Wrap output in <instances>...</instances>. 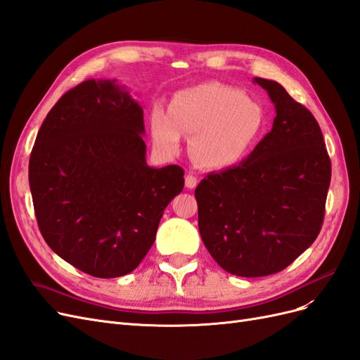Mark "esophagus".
Masks as SVG:
<instances>
[{"instance_id":"obj_1","label":"esophagus","mask_w":360,"mask_h":360,"mask_svg":"<svg viewBox=\"0 0 360 360\" xmlns=\"http://www.w3.org/2000/svg\"><path fill=\"white\" fill-rule=\"evenodd\" d=\"M184 183H186V188L188 189H193V188H197L198 179L195 177L192 172H189V174H186V177H184Z\"/></svg>"}]
</instances>
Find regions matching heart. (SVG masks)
Listing matches in <instances>:
<instances>
[{"label": "heart", "mask_w": 360, "mask_h": 360, "mask_svg": "<svg viewBox=\"0 0 360 360\" xmlns=\"http://www.w3.org/2000/svg\"><path fill=\"white\" fill-rule=\"evenodd\" d=\"M151 138L162 155L174 156L181 139L192 136L191 153L204 169L224 171L242 163L263 135L264 111L230 85L209 82L179 91L169 114H151Z\"/></svg>", "instance_id": "heart-1"}]
</instances>
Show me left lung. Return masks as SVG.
<instances>
[{
    "label": "left lung",
    "instance_id": "1",
    "mask_svg": "<svg viewBox=\"0 0 360 360\" xmlns=\"http://www.w3.org/2000/svg\"><path fill=\"white\" fill-rule=\"evenodd\" d=\"M274 102V127L242 163L195 189L198 228L228 274L258 278L284 270L317 238L332 176L321 129L276 81L254 78Z\"/></svg>",
    "mask_w": 360,
    "mask_h": 360
}]
</instances>
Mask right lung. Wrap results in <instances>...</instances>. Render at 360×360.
I'll return each instance as SVG.
<instances>
[{"instance_id":"1","label":"right lung","mask_w":360,"mask_h":360,"mask_svg":"<svg viewBox=\"0 0 360 360\" xmlns=\"http://www.w3.org/2000/svg\"><path fill=\"white\" fill-rule=\"evenodd\" d=\"M144 132L143 108L124 86L89 79L53 105L32 147L28 179L40 233L94 278L135 270L183 191V168L147 165Z\"/></svg>"}]
</instances>
